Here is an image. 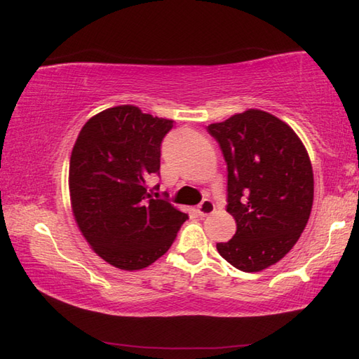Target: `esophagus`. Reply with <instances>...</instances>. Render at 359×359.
I'll return each mask as SVG.
<instances>
[{
	"mask_svg": "<svg viewBox=\"0 0 359 359\" xmlns=\"http://www.w3.org/2000/svg\"><path fill=\"white\" fill-rule=\"evenodd\" d=\"M196 210H198L201 217H208V215H212L215 212V205H213V202L210 199H204L198 205Z\"/></svg>",
	"mask_w": 359,
	"mask_h": 359,
	"instance_id": "obj_1",
	"label": "esophagus"
}]
</instances>
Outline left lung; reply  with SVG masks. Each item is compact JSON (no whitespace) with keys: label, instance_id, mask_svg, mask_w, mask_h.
Here are the masks:
<instances>
[{"label":"left lung","instance_id":"1","mask_svg":"<svg viewBox=\"0 0 359 359\" xmlns=\"http://www.w3.org/2000/svg\"><path fill=\"white\" fill-rule=\"evenodd\" d=\"M227 163V208L237 223L217 250L236 269L256 273L279 262L308 224L314 174L298 135L262 109L207 127Z\"/></svg>","mask_w":359,"mask_h":359}]
</instances>
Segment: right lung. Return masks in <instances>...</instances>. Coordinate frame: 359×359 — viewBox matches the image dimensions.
Masks as SVG:
<instances>
[{
  "label": "right lung",
  "mask_w": 359,
  "mask_h": 359,
  "mask_svg": "<svg viewBox=\"0 0 359 359\" xmlns=\"http://www.w3.org/2000/svg\"><path fill=\"white\" fill-rule=\"evenodd\" d=\"M171 119L119 105L84 123L70 155L69 191L78 229L116 269H146L172 245L188 215L154 199L147 180L160 171Z\"/></svg>",
  "instance_id": "obj_1"
}]
</instances>
